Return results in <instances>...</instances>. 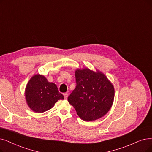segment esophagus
I'll return each instance as SVG.
<instances>
[{"label": "esophagus", "mask_w": 152, "mask_h": 152, "mask_svg": "<svg viewBox=\"0 0 152 152\" xmlns=\"http://www.w3.org/2000/svg\"><path fill=\"white\" fill-rule=\"evenodd\" d=\"M63 95H64V98H65V99H67V97H68V94H67V93H64V94H63Z\"/></svg>", "instance_id": "1"}]
</instances>
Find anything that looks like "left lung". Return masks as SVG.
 Here are the masks:
<instances>
[{"label":"left lung","instance_id":"1","mask_svg":"<svg viewBox=\"0 0 152 152\" xmlns=\"http://www.w3.org/2000/svg\"><path fill=\"white\" fill-rule=\"evenodd\" d=\"M76 87L68 96L77 115L85 121L99 119L108 112L114 99V88L101 72L77 70Z\"/></svg>","mask_w":152,"mask_h":152}]
</instances>
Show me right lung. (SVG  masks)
Returning <instances> with one entry per match:
<instances>
[{
  "label": "right lung",
  "mask_w": 152,
  "mask_h": 152,
  "mask_svg": "<svg viewBox=\"0 0 152 152\" xmlns=\"http://www.w3.org/2000/svg\"><path fill=\"white\" fill-rule=\"evenodd\" d=\"M27 104L35 112L42 113L52 108L58 100H63L56 85L48 82L40 75H35L28 82L26 89Z\"/></svg>",
  "instance_id": "add662e5"
}]
</instances>
